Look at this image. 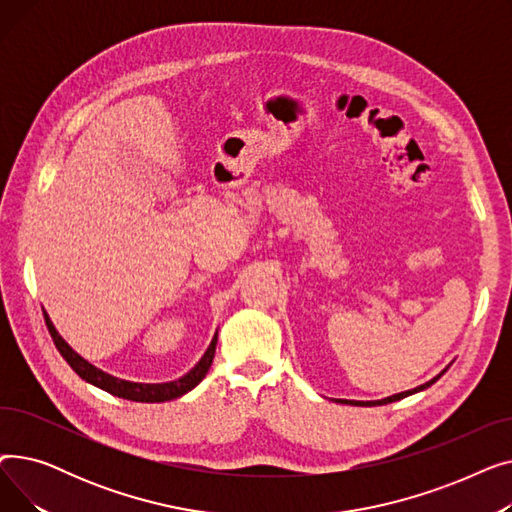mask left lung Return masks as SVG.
I'll use <instances>...</instances> for the list:
<instances>
[{"mask_svg":"<svg viewBox=\"0 0 512 512\" xmlns=\"http://www.w3.org/2000/svg\"><path fill=\"white\" fill-rule=\"evenodd\" d=\"M446 373V369L440 373V375H436L434 380H429L427 384H423V386H419V388H415V390H407V392H400V394H394V396H388V398H384V400H373V402H357V400H340V402H348V405H355V407H378V405H388V402H394V400H400V398H405V396H409V394H415V392H419V390H425V388H429L432 386L434 382H438L442 375Z\"/></svg>","mask_w":512,"mask_h":512,"instance_id":"1","label":"left lung"}]
</instances>
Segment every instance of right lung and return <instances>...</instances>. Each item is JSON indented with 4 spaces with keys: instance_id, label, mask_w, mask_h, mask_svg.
<instances>
[{
    "instance_id": "right-lung-1",
    "label": "right lung",
    "mask_w": 512,
    "mask_h": 512,
    "mask_svg": "<svg viewBox=\"0 0 512 512\" xmlns=\"http://www.w3.org/2000/svg\"><path fill=\"white\" fill-rule=\"evenodd\" d=\"M45 324L49 328L53 344L58 346L60 355L80 375V378L95 384L97 388H101L105 392L114 394V396H120V398H126V400H137V402H166V400H172V398H178V396L186 394L188 390H193L205 378V373L209 371V367L213 363V355H215V342H218V334H215L209 348H207V353L203 355V359L195 365L193 371H188L184 378H180L176 382H170V384H134V382L112 378V375H107V373L99 371L97 367L89 365L83 357H78L72 351V348L58 336L56 328L51 326V321H49L47 315H45Z\"/></svg>"
}]
</instances>
